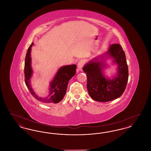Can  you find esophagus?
<instances>
[{
  "label": "esophagus",
  "mask_w": 151,
  "mask_h": 151,
  "mask_svg": "<svg viewBox=\"0 0 151 151\" xmlns=\"http://www.w3.org/2000/svg\"><path fill=\"white\" fill-rule=\"evenodd\" d=\"M84 61L83 60H80L78 63V71H81L82 70V68L84 66Z\"/></svg>",
  "instance_id": "obj_1"
}]
</instances>
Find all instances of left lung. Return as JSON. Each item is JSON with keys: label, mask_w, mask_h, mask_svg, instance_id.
Wrapping results in <instances>:
<instances>
[{"label": "left lung", "mask_w": 151, "mask_h": 151, "mask_svg": "<svg viewBox=\"0 0 151 151\" xmlns=\"http://www.w3.org/2000/svg\"><path fill=\"white\" fill-rule=\"evenodd\" d=\"M109 58L112 59V64L117 65V72L110 78L104 72L108 67L106 60ZM83 70L87 76L88 93L94 100L108 102L123 93L128 81L129 70L125 53L119 44L111 45L107 51L86 63Z\"/></svg>", "instance_id": "left-lung-1"}]
</instances>
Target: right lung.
<instances>
[{"label": "right lung", "instance_id": "add662e5", "mask_svg": "<svg viewBox=\"0 0 151 151\" xmlns=\"http://www.w3.org/2000/svg\"><path fill=\"white\" fill-rule=\"evenodd\" d=\"M32 43L29 46L25 59L24 74L26 86L30 93L37 100L45 104H57L62 100L66 93V91L70 80L76 74V65H67L60 67L50 83L49 93L45 97L38 96L35 92L30 84V79L33 73L32 68V58L30 52Z\"/></svg>", "mask_w": 151, "mask_h": 151}]
</instances>
